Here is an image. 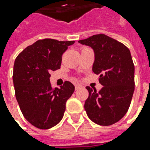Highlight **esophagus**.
Segmentation results:
<instances>
[{
  "instance_id": "esophagus-1",
  "label": "esophagus",
  "mask_w": 150,
  "mask_h": 150,
  "mask_svg": "<svg viewBox=\"0 0 150 150\" xmlns=\"http://www.w3.org/2000/svg\"><path fill=\"white\" fill-rule=\"evenodd\" d=\"M80 88H82V85H80V84H76L75 85V89L76 90L79 89Z\"/></svg>"
}]
</instances>
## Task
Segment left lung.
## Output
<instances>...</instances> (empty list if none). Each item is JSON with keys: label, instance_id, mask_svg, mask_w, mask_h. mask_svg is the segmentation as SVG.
<instances>
[{"label": "left lung", "instance_id": "8db88e82", "mask_svg": "<svg viewBox=\"0 0 150 150\" xmlns=\"http://www.w3.org/2000/svg\"><path fill=\"white\" fill-rule=\"evenodd\" d=\"M78 42L94 52L93 72L99 75L102 89L87 87L89 95L84 104L88 118L108 126L124 117L134 91V65L129 49L104 34L93 35Z\"/></svg>", "mask_w": 150, "mask_h": 150}]
</instances>
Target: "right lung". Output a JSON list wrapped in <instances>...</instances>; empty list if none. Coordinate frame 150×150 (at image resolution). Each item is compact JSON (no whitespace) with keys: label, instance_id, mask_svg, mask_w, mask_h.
<instances>
[{"label":"right lung","instance_id":"right-lung-1","mask_svg":"<svg viewBox=\"0 0 150 150\" xmlns=\"http://www.w3.org/2000/svg\"><path fill=\"white\" fill-rule=\"evenodd\" d=\"M74 41L38 40L16 58L13 67L15 94L26 120L42 129H51L62 120L67 100L75 87L68 81L52 89L50 72L59 69L62 56Z\"/></svg>","mask_w":150,"mask_h":150}]
</instances>
